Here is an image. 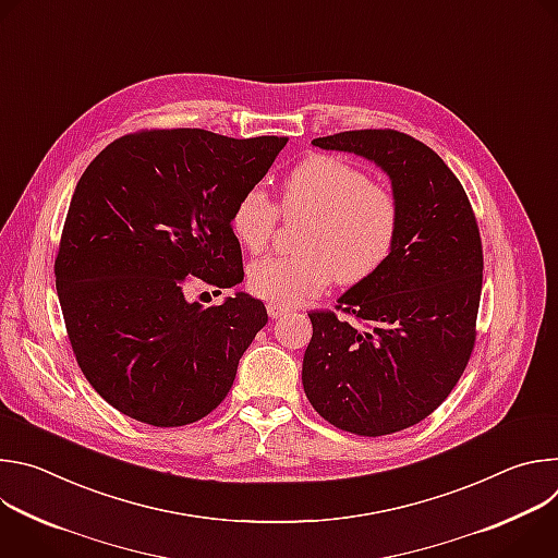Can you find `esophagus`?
I'll return each instance as SVG.
<instances>
[{
	"label": "esophagus",
	"mask_w": 558,
	"mask_h": 558,
	"mask_svg": "<svg viewBox=\"0 0 558 558\" xmlns=\"http://www.w3.org/2000/svg\"><path fill=\"white\" fill-rule=\"evenodd\" d=\"M267 313H269V317H274V320H278V317H282L284 313H289V306H282V304H274V302H269V304H267Z\"/></svg>",
	"instance_id": "esophagus-1"
}]
</instances>
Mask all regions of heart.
<instances>
[{
    "label": "heart",
    "instance_id": "obj_1",
    "mask_svg": "<svg viewBox=\"0 0 558 558\" xmlns=\"http://www.w3.org/2000/svg\"><path fill=\"white\" fill-rule=\"evenodd\" d=\"M280 209L306 218L295 256H267L250 267L254 295L293 306L329 282L357 284L373 276L392 250L400 209L390 190L338 156L313 154L282 181ZM278 222V207L263 187H250L231 211V233L243 250L263 252Z\"/></svg>",
    "mask_w": 558,
    "mask_h": 558
}]
</instances>
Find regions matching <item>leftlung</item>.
I'll return each mask as SVG.
<instances>
[{
    "label": "left lung",
    "instance_id": "obj_1",
    "mask_svg": "<svg viewBox=\"0 0 558 558\" xmlns=\"http://www.w3.org/2000/svg\"><path fill=\"white\" fill-rule=\"evenodd\" d=\"M351 151L388 179L400 209L384 265L311 311L302 386L329 424L381 437L426 420L459 381L480 311L484 252L459 179L422 141L397 130H353L311 141Z\"/></svg>",
    "mask_w": 558,
    "mask_h": 558
}]
</instances>
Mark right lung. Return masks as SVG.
I'll return each instance as SVG.
<instances>
[{
  "label": "right lung",
  "instance_id": "right-lung-1",
  "mask_svg": "<svg viewBox=\"0 0 558 558\" xmlns=\"http://www.w3.org/2000/svg\"><path fill=\"white\" fill-rule=\"evenodd\" d=\"M287 141L145 130L110 143L78 179L57 293L78 366L123 415L174 428L227 397L267 308L243 291L218 306L190 302L185 278L243 282L231 211Z\"/></svg>",
  "mask_w": 558,
  "mask_h": 558
}]
</instances>
